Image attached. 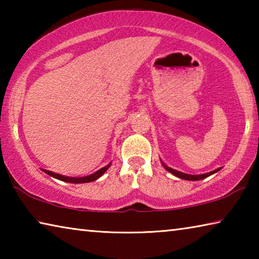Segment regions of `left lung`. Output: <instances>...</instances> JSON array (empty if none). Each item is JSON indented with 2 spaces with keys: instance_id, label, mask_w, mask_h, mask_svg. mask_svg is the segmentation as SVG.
Returning a JSON list of instances; mask_svg holds the SVG:
<instances>
[{
  "instance_id": "1",
  "label": "left lung",
  "mask_w": 259,
  "mask_h": 259,
  "mask_svg": "<svg viewBox=\"0 0 259 259\" xmlns=\"http://www.w3.org/2000/svg\"><path fill=\"white\" fill-rule=\"evenodd\" d=\"M161 163H162V165L164 166V169L166 170V171H169L170 174H172L174 176H176V177L181 178V179H185V181H193V182H194V181H201V179L207 178V177H209V176H211V175L218 172L219 170L222 169V168H217V169H214L213 171L205 172V174H202V175H188V174L181 172V171H178V170H175V169H172V168H170V166L164 164L162 161H161Z\"/></svg>"
}]
</instances>
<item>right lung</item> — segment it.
I'll use <instances>...</instances> for the list:
<instances>
[{
	"instance_id": "right-lung-1",
	"label": "right lung",
	"mask_w": 259,
	"mask_h": 259,
	"mask_svg": "<svg viewBox=\"0 0 259 259\" xmlns=\"http://www.w3.org/2000/svg\"><path fill=\"white\" fill-rule=\"evenodd\" d=\"M111 164H112V162H109L107 165L103 166L102 169H99L96 172L89 175V176H84V177H68V176H64V175L52 172V171H50V170H46V169H42V171H45L47 175H49V176L54 177L56 179H59V181H61V182H66V183H71V184H83V183L94 182V181H96V179H98L99 177H102L105 174V171H107V169L111 166Z\"/></svg>"
}]
</instances>
